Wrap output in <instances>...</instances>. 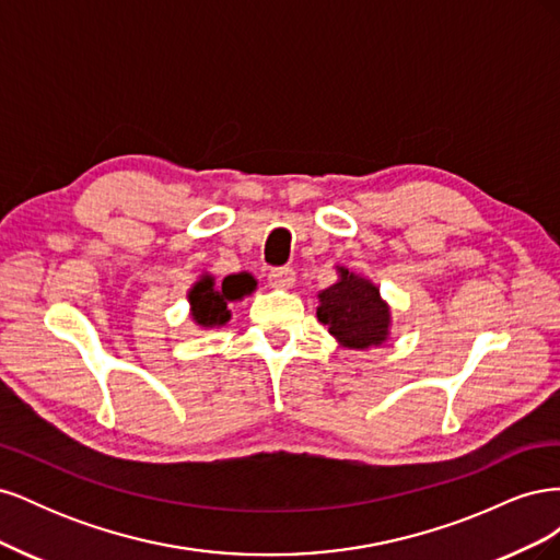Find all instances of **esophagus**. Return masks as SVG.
<instances>
[{
	"mask_svg": "<svg viewBox=\"0 0 560 560\" xmlns=\"http://www.w3.org/2000/svg\"><path fill=\"white\" fill-rule=\"evenodd\" d=\"M268 282H270V287H276V290H290V287L296 282L294 268H290V266L273 268L268 273Z\"/></svg>",
	"mask_w": 560,
	"mask_h": 560,
	"instance_id": "obj_1",
	"label": "esophagus"
}]
</instances>
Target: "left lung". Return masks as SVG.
<instances>
[{"mask_svg":"<svg viewBox=\"0 0 560 560\" xmlns=\"http://www.w3.org/2000/svg\"><path fill=\"white\" fill-rule=\"evenodd\" d=\"M341 280L319 292L317 319L329 327L346 348L364 350L381 346L387 338L389 308L378 294V287L369 280L338 268Z\"/></svg>","mask_w":560,"mask_h":560,"instance_id":"8db88e82","label":"left lung"}]
</instances>
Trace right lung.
Segmentation results:
<instances>
[{"label":"right lung","mask_w":560,"mask_h":560,"mask_svg":"<svg viewBox=\"0 0 560 560\" xmlns=\"http://www.w3.org/2000/svg\"><path fill=\"white\" fill-rule=\"evenodd\" d=\"M254 287H257V280L247 273L241 276H229L224 278L222 284H217L214 278L202 276L194 290L189 292V303H191V317L198 322L200 327H219L226 325L231 313L226 308L229 301L243 299L249 294Z\"/></svg>","instance_id":"1"}]
</instances>
